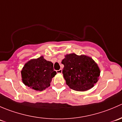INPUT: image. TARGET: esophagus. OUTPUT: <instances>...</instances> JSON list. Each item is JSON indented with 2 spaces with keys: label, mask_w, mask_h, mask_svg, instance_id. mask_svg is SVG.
Returning a JSON list of instances; mask_svg holds the SVG:
<instances>
[{
  "label": "esophagus",
  "mask_w": 122,
  "mask_h": 122,
  "mask_svg": "<svg viewBox=\"0 0 122 122\" xmlns=\"http://www.w3.org/2000/svg\"><path fill=\"white\" fill-rule=\"evenodd\" d=\"M62 70H61V69H60V70H57V71H56V73H58V74H61L62 73Z\"/></svg>",
  "instance_id": "obj_1"
}]
</instances>
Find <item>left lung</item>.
Masks as SVG:
<instances>
[{"label":"left lung","instance_id":"obj_1","mask_svg":"<svg viewBox=\"0 0 122 122\" xmlns=\"http://www.w3.org/2000/svg\"><path fill=\"white\" fill-rule=\"evenodd\" d=\"M61 63L64 66L62 74L66 84L74 90H88L99 80L100 70L90 56L67 54Z\"/></svg>","mask_w":122,"mask_h":122}]
</instances>
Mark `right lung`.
Masks as SVG:
<instances>
[{
  "instance_id": "obj_1",
  "label": "right lung",
  "mask_w": 122,
  "mask_h": 122,
  "mask_svg": "<svg viewBox=\"0 0 122 122\" xmlns=\"http://www.w3.org/2000/svg\"><path fill=\"white\" fill-rule=\"evenodd\" d=\"M56 74L53 63L46 61L43 56L27 62L21 71L23 84L36 91H42L50 87Z\"/></svg>"
}]
</instances>
